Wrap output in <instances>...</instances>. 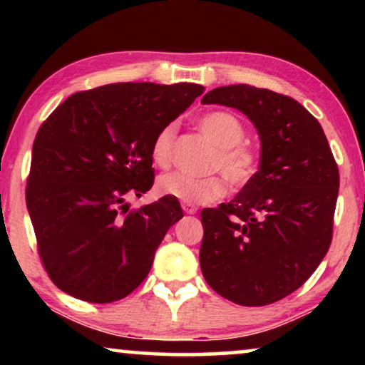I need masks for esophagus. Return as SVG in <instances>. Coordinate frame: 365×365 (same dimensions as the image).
<instances>
[{
    "label": "esophagus",
    "mask_w": 365,
    "mask_h": 365,
    "mask_svg": "<svg viewBox=\"0 0 365 365\" xmlns=\"http://www.w3.org/2000/svg\"><path fill=\"white\" fill-rule=\"evenodd\" d=\"M182 206V211L186 212V214H196V211H197V207L194 206V204H189V202H182L181 204Z\"/></svg>",
    "instance_id": "34e87169"
}]
</instances>
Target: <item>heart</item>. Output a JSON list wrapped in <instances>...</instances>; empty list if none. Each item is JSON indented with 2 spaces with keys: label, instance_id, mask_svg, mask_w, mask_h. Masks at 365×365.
Returning <instances> with one entry per match:
<instances>
[{
  "label": "heart",
  "instance_id": "1",
  "mask_svg": "<svg viewBox=\"0 0 365 365\" xmlns=\"http://www.w3.org/2000/svg\"><path fill=\"white\" fill-rule=\"evenodd\" d=\"M204 136L217 148L212 159V169H221L232 186L241 187L251 181L257 171V156L244 139L241 119L227 111L204 114L197 123ZM176 126L168 124L154 138L151 146L153 163L168 168L173 161V146ZM221 174L196 178L184 173H168L158 179V191L164 196L179 199L189 204H207L217 201L226 194V179Z\"/></svg>",
  "mask_w": 365,
  "mask_h": 365
}]
</instances>
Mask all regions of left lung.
<instances>
[{
    "mask_svg": "<svg viewBox=\"0 0 365 365\" xmlns=\"http://www.w3.org/2000/svg\"><path fill=\"white\" fill-rule=\"evenodd\" d=\"M202 104L246 114L261 141L259 171L231 202L202 209V276L239 306H266L296 291L327 254L339 171L324 129L296 99L231 84Z\"/></svg>",
    "mask_w": 365,
    "mask_h": 365,
    "instance_id": "8db88e82",
    "label": "left lung"
}]
</instances>
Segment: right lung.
<instances>
[{
    "mask_svg": "<svg viewBox=\"0 0 365 365\" xmlns=\"http://www.w3.org/2000/svg\"><path fill=\"white\" fill-rule=\"evenodd\" d=\"M194 83H114L76 93L41 124L33 144L26 206L51 281L69 296L108 304L151 271L174 197L129 211L128 196L154 182L156 134L201 96Z\"/></svg>",
    "mask_w": 365,
    "mask_h": 365,
    "instance_id": "add662e5",
    "label": "right lung"
}]
</instances>
